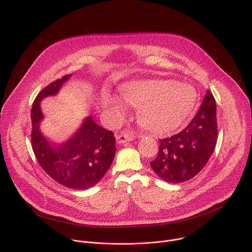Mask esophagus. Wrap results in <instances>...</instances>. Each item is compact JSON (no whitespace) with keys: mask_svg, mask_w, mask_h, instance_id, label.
Returning <instances> with one entry per match:
<instances>
[{"mask_svg":"<svg viewBox=\"0 0 252 252\" xmlns=\"http://www.w3.org/2000/svg\"><path fill=\"white\" fill-rule=\"evenodd\" d=\"M116 137H117L118 143H124L126 141H129V140L134 139V135L130 132H123L121 134H118Z\"/></svg>","mask_w":252,"mask_h":252,"instance_id":"1","label":"esophagus"}]
</instances>
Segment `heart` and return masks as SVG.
<instances>
[{
	"label": "heart",
	"instance_id": "1",
	"mask_svg": "<svg viewBox=\"0 0 252 252\" xmlns=\"http://www.w3.org/2000/svg\"><path fill=\"white\" fill-rule=\"evenodd\" d=\"M195 90L173 81H136L122 88V98L105 101L106 114L113 124H121L128 115V104L138 106L139 122L155 133H166L181 126L195 105Z\"/></svg>",
	"mask_w": 252,
	"mask_h": 252
}]
</instances>
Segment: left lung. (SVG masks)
Returning <instances> with one entry per match:
<instances>
[{
  "label": "left lung",
  "mask_w": 252,
  "mask_h": 252,
  "mask_svg": "<svg viewBox=\"0 0 252 252\" xmlns=\"http://www.w3.org/2000/svg\"><path fill=\"white\" fill-rule=\"evenodd\" d=\"M158 157L151 162L162 181L179 184L195 176L206 164L218 141L217 103L207 91L189 126L170 137L158 139Z\"/></svg>",
  "instance_id": "8db88e82"
}]
</instances>
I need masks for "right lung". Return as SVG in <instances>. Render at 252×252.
<instances>
[{
	"label": "right lung",
	"mask_w": 252,
	"mask_h": 252,
	"mask_svg": "<svg viewBox=\"0 0 252 252\" xmlns=\"http://www.w3.org/2000/svg\"><path fill=\"white\" fill-rule=\"evenodd\" d=\"M70 75L58 79L35 96L31 112V141L33 154L41 167L60 185L73 189H87L95 186L110 168L116 155L114 132L107 130L89 117L78 132L68 140L56 146L40 130L43 119L40 101L56 94Z\"/></svg>",
	"instance_id": "obj_1"
}]
</instances>
